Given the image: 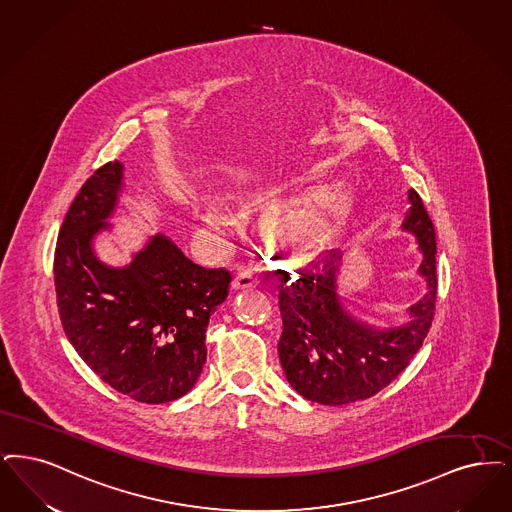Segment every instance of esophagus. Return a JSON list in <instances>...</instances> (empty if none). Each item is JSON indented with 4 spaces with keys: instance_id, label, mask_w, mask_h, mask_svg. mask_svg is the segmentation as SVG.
I'll return each mask as SVG.
<instances>
[{
    "instance_id": "obj_1",
    "label": "esophagus",
    "mask_w": 512,
    "mask_h": 512,
    "mask_svg": "<svg viewBox=\"0 0 512 512\" xmlns=\"http://www.w3.org/2000/svg\"><path fill=\"white\" fill-rule=\"evenodd\" d=\"M257 278H255V274L253 272H249V270H244V272H240L236 278H234V282H232V289H249V287H257Z\"/></svg>"
}]
</instances>
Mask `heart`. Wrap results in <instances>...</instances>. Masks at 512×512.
Returning <instances> with one entry per match:
<instances>
[{
  "label": "heart",
  "instance_id": "heart-1",
  "mask_svg": "<svg viewBox=\"0 0 512 512\" xmlns=\"http://www.w3.org/2000/svg\"><path fill=\"white\" fill-rule=\"evenodd\" d=\"M350 209V194L341 184L316 188L282 204L272 205L263 217V234L268 242L289 255L318 253L335 240ZM200 223L219 228L223 219L217 211H204Z\"/></svg>",
  "mask_w": 512,
  "mask_h": 512
}]
</instances>
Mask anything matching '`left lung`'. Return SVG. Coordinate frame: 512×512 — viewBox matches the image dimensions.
I'll return each instance as SVG.
<instances>
[{"label": "left lung", "instance_id": "8db88e82", "mask_svg": "<svg viewBox=\"0 0 512 512\" xmlns=\"http://www.w3.org/2000/svg\"><path fill=\"white\" fill-rule=\"evenodd\" d=\"M402 230L421 253L417 274L425 295L406 310L402 324H371L343 303L339 293L341 255L324 265L299 270L293 280L280 270V312L284 331L278 343L287 381L303 398L324 406L366 400L390 385L423 345L436 303V234L415 190H408Z\"/></svg>", "mask_w": 512, "mask_h": 512}]
</instances>
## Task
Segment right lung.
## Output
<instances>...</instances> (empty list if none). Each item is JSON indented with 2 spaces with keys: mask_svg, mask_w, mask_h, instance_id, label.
<instances>
[{
  "mask_svg": "<svg viewBox=\"0 0 512 512\" xmlns=\"http://www.w3.org/2000/svg\"><path fill=\"white\" fill-rule=\"evenodd\" d=\"M123 192V164L108 162L70 205L55 249L62 328L112 389L144 404L184 396L202 373L205 329L225 303L230 274L194 265L162 232L127 265L104 263L95 240L112 232Z\"/></svg>",
  "mask_w": 512,
  "mask_h": 512,
  "instance_id": "add662e5",
  "label": "right lung"
}]
</instances>
